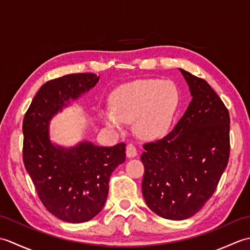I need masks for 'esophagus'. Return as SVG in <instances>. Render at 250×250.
<instances>
[{
  "label": "esophagus",
  "instance_id": "obj_1",
  "mask_svg": "<svg viewBox=\"0 0 250 250\" xmlns=\"http://www.w3.org/2000/svg\"><path fill=\"white\" fill-rule=\"evenodd\" d=\"M137 155V149L133 144L126 145V157L128 158H134Z\"/></svg>",
  "mask_w": 250,
  "mask_h": 250
}]
</instances>
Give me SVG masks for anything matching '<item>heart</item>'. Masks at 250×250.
Returning <instances> with one entry per match:
<instances>
[{"instance_id": "b5f03b06", "label": "heart", "mask_w": 250, "mask_h": 250, "mask_svg": "<svg viewBox=\"0 0 250 250\" xmlns=\"http://www.w3.org/2000/svg\"><path fill=\"white\" fill-rule=\"evenodd\" d=\"M178 104V93L169 82L141 79L117 88L110 97L111 111H102V118L119 129L121 122L134 121L136 133L158 136L171 125Z\"/></svg>"}]
</instances>
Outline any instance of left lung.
I'll return each instance as SVG.
<instances>
[{"label":"left lung","instance_id":"obj_1","mask_svg":"<svg viewBox=\"0 0 250 250\" xmlns=\"http://www.w3.org/2000/svg\"><path fill=\"white\" fill-rule=\"evenodd\" d=\"M192 100L174 129L144 144L142 191L148 207L166 219L193 216L208 201L230 157V115L203 78L182 70Z\"/></svg>","mask_w":250,"mask_h":250}]
</instances>
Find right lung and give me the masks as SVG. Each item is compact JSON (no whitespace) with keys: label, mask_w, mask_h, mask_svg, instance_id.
Returning <instances> with one entry per match:
<instances>
[{"label":"right lung","mask_w":250,"mask_h":250,"mask_svg":"<svg viewBox=\"0 0 250 250\" xmlns=\"http://www.w3.org/2000/svg\"><path fill=\"white\" fill-rule=\"evenodd\" d=\"M99 82L92 73L70 74L47 82L23 118L22 159L42 203L58 218L79 224L103 208L114 169L125 160V144L111 147L82 142L75 147L51 144L52 116Z\"/></svg>","instance_id":"right-lung-1"}]
</instances>
